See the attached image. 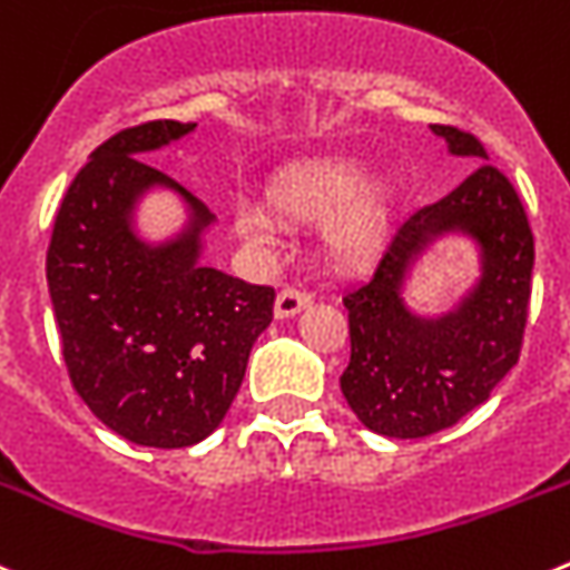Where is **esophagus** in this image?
<instances>
[{
  "label": "esophagus",
  "mask_w": 570,
  "mask_h": 570,
  "mask_svg": "<svg viewBox=\"0 0 570 570\" xmlns=\"http://www.w3.org/2000/svg\"><path fill=\"white\" fill-rule=\"evenodd\" d=\"M309 304H312L309 292L292 289L289 286V289H284L278 297H275V317H278V321L295 317L297 312H304Z\"/></svg>",
  "instance_id": "1"
}]
</instances>
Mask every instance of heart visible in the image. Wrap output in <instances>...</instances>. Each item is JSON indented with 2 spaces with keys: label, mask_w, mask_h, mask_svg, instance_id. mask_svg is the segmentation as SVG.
Returning a JSON list of instances; mask_svg holds the SVG:
<instances>
[{
  "label": "heart",
  "mask_w": 570,
  "mask_h": 570,
  "mask_svg": "<svg viewBox=\"0 0 570 570\" xmlns=\"http://www.w3.org/2000/svg\"><path fill=\"white\" fill-rule=\"evenodd\" d=\"M366 170L352 161H321L286 173L269 196L281 213L297 222H323L341 209L326 229V247L341 264H357L377 249L389 222L386 202L366 187ZM235 227L261 247L278 238L273 215L253 202L238 204Z\"/></svg>",
  "instance_id": "obj_1"
}]
</instances>
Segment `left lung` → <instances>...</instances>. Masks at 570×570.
I'll return each instance as SVG.
<instances>
[{"label":"left lung","instance_id":"8db88e82","mask_svg":"<svg viewBox=\"0 0 570 570\" xmlns=\"http://www.w3.org/2000/svg\"><path fill=\"white\" fill-rule=\"evenodd\" d=\"M451 156L485 161L471 132L432 125ZM460 234L478 249L481 275L440 316H420L402 289L414 259L440 237ZM534 235L517 189L480 164L458 189L414 209L394 227L372 275L343 295L352 357L341 374L348 409L383 438L443 432L489 400L514 368L525 332Z\"/></svg>","mask_w":570,"mask_h":570}]
</instances>
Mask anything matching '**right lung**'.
<instances>
[{
    "mask_svg": "<svg viewBox=\"0 0 570 570\" xmlns=\"http://www.w3.org/2000/svg\"><path fill=\"white\" fill-rule=\"evenodd\" d=\"M193 130L189 121H147L96 147L48 247L73 389L107 429L150 449L196 445L222 425L275 304L273 286L202 264L215 215L145 161ZM153 188H170L188 209L173 239L147 242L135 227Z\"/></svg>",
    "mask_w": 570,
    "mask_h": 570,
    "instance_id": "add662e5",
    "label": "right lung"
}]
</instances>
